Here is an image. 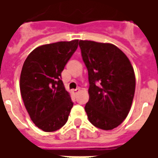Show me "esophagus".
Listing matches in <instances>:
<instances>
[{
    "label": "esophagus",
    "mask_w": 158,
    "mask_h": 158,
    "mask_svg": "<svg viewBox=\"0 0 158 158\" xmlns=\"http://www.w3.org/2000/svg\"><path fill=\"white\" fill-rule=\"evenodd\" d=\"M79 91H80V89H79V88H78V89H73V94L74 96H76V95H77V94H78Z\"/></svg>",
    "instance_id": "esophagus-1"
}]
</instances>
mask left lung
Returning <instances> with one entry per match:
<instances>
[{"label":"left lung","instance_id":"8db88e82","mask_svg":"<svg viewBox=\"0 0 158 158\" xmlns=\"http://www.w3.org/2000/svg\"><path fill=\"white\" fill-rule=\"evenodd\" d=\"M79 45L89 76V99L85 106L89 121L101 129H113L126 118L132 105L134 69L113 44L79 40Z\"/></svg>","mask_w":158,"mask_h":158}]
</instances>
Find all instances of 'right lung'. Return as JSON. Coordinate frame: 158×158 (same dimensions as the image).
Wrapping results in <instances>:
<instances>
[{"instance_id":"1","label":"right lung","mask_w":158,"mask_h":158,"mask_svg":"<svg viewBox=\"0 0 158 158\" xmlns=\"http://www.w3.org/2000/svg\"><path fill=\"white\" fill-rule=\"evenodd\" d=\"M78 45L79 40L40 45L23 65L21 96L31 120L43 131H56L68 121L73 103L61 73Z\"/></svg>"}]
</instances>
